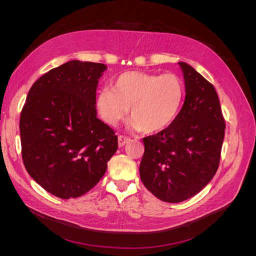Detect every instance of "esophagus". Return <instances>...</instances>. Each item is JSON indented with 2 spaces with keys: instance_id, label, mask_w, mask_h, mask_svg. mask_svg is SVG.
Instances as JSON below:
<instances>
[{
  "instance_id": "34e87169",
  "label": "esophagus",
  "mask_w": 256,
  "mask_h": 256,
  "mask_svg": "<svg viewBox=\"0 0 256 256\" xmlns=\"http://www.w3.org/2000/svg\"><path fill=\"white\" fill-rule=\"evenodd\" d=\"M129 141H130L129 138H127L125 136H118V146L120 147L125 146Z\"/></svg>"
}]
</instances>
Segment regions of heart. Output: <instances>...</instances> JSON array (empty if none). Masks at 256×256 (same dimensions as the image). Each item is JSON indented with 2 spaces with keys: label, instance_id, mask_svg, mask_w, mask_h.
Wrapping results in <instances>:
<instances>
[{
  "label": "heart",
  "instance_id": "heart-1",
  "mask_svg": "<svg viewBox=\"0 0 256 256\" xmlns=\"http://www.w3.org/2000/svg\"><path fill=\"white\" fill-rule=\"evenodd\" d=\"M184 85L175 74L127 72L104 88L96 99L97 111L108 125L116 126L130 109V128L157 134L171 126L182 108Z\"/></svg>",
  "mask_w": 256,
  "mask_h": 256
}]
</instances>
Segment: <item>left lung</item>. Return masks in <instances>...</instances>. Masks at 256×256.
<instances>
[{"instance_id":"obj_1","label":"left lung","mask_w":256,"mask_h":256,"mask_svg":"<svg viewBox=\"0 0 256 256\" xmlns=\"http://www.w3.org/2000/svg\"><path fill=\"white\" fill-rule=\"evenodd\" d=\"M178 65L184 80V106L171 126L143 138L140 164L145 187L168 203L194 196L212 180L226 130L214 85L187 63Z\"/></svg>"}]
</instances>
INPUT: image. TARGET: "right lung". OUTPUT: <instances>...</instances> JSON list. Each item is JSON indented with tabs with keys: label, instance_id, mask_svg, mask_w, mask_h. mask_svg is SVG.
Listing matches in <instances>:
<instances>
[{
	"label": "right lung",
	"instance_id": "right-lung-1",
	"mask_svg": "<svg viewBox=\"0 0 256 256\" xmlns=\"http://www.w3.org/2000/svg\"><path fill=\"white\" fill-rule=\"evenodd\" d=\"M106 66L78 60L42 76L20 115L22 159L51 194L79 198L104 175L118 150L114 130L97 118L96 90Z\"/></svg>",
	"mask_w": 256,
	"mask_h": 256
}]
</instances>
